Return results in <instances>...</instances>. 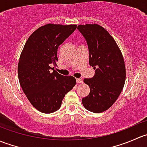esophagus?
<instances>
[{"instance_id":"1","label":"esophagus","mask_w":147,"mask_h":147,"mask_svg":"<svg viewBox=\"0 0 147 147\" xmlns=\"http://www.w3.org/2000/svg\"><path fill=\"white\" fill-rule=\"evenodd\" d=\"M76 81H77V82H78V83H82L83 82L82 78H77Z\"/></svg>"}]
</instances>
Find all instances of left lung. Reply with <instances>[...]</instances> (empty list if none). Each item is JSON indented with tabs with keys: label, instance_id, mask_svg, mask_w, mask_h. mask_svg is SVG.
Instances as JSON below:
<instances>
[{
	"label": "left lung",
	"instance_id": "1",
	"mask_svg": "<svg viewBox=\"0 0 147 147\" xmlns=\"http://www.w3.org/2000/svg\"><path fill=\"white\" fill-rule=\"evenodd\" d=\"M78 29L88 45L89 63L95 69L94 77L85 78L89 95L82 99L86 109L100 113L109 109L119 97L126 80L124 60L112 35L97 24L80 25Z\"/></svg>",
	"mask_w": 147,
	"mask_h": 147
}]
</instances>
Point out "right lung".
<instances>
[{
  "label": "right lung",
  "mask_w": 147,
  "mask_h": 147,
  "mask_svg": "<svg viewBox=\"0 0 147 147\" xmlns=\"http://www.w3.org/2000/svg\"><path fill=\"white\" fill-rule=\"evenodd\" d=\"M77 28V25L49 24L41 26L25 44L18 66L20 84L30 102L41 112L58 110L65 94L76 84L72 76H63L54 70L57 52Z\"/></svg>",
  "instance_id": "right-lung-1"
}]
</instances>
